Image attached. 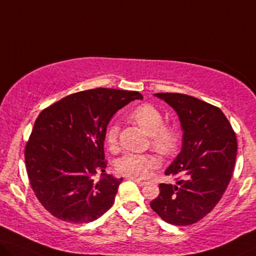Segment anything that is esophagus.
Listing matches in <instances>:
<instances>
[{
	"label": "esophagus",
	"mask_w": 256,
	"mask_h": 256,
	"mask_svg": "<svg viewBox=\"0 0 256 256\" xmlns=\"http://www.w3.org/2000/svg\"><path fill=\"white\" fill-rule=\"evenodd\" d=\"M130 180H132V182H136V184H138L139 186H144V185H146L147 182H144V180H139V179H136V178H128Z\"/></svg>",
	"instance_id": "obj_1"
}]
</instances>
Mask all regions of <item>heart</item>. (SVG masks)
Here are the masks:
<instances>
[{"instance_id": "obj_1", "label": "heart", "mask_w": 256, "mask_h": 256, "mask_svg": "<svg viewBox=\"0 0 256 256\" xmlns=\"http://www.w3.org/2000/svg\"><path fill=\"white\" fill-rule=\"evenodd\" d=\"M130 120L150 134V144L154 152L161 156H169L177 150L179 132L172 124L163 123V115L155 106L142 104L130 112ZM120 126L109 125L106 131V144L112 152L118 148ZM158 160L150 154H125L116 161V171L130 178H147L158 166Z\"/></svg>"}]
</instances>
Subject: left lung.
I'll return each mask as SVG.
<instances>
[{
    "label": "left lung",
    "mask_w": 256,
    "mask_h": 256,
    "mask_svg": "<svg viewBox=\"0 0 256 256\" xmlns=\"http://www.w3.org/2000/svg\"><path fill=\"white\" fill-rule=\"evenodd\" d=\"M176 110L182 147L166 170L176 185L160 184L150 207L166 223L185 226L196 223L218 204L231 180L237 156V138L218 106L179 93H156Z\"/></svg>",
    "instance_id": "obj_1"
}]
</instances>
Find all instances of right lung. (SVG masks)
I'll return each instance as SVG.
<instances>
[{"label": "right lung", "mask_w": 256, "mask_h": 256, "mask_svg": "<svg viewBox=\"0 0 256 256\" xmlns=\"http://www.w3.org/2000/svg\"><path fill=\"white\" fill-rule=\"evenodd\" d=\"M139 98V92L87 90L40 112L25 146V163L30 188L52 216L88 223L112 207L123 179L106 172V126L117 110Z\"/></svg>", "instance_id": "1"}]
</instances>
